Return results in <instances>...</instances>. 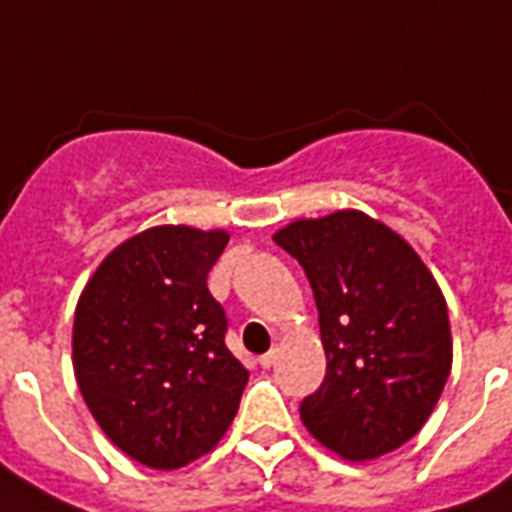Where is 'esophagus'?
Segmentation results:
<instances>
[{
  "instance_id": "1",
  "label": "esophagus",
  "mask_w": 512,
  "mask_h": 512,
  "mask_svg": "<svg viewBox=\"0 0 512 512\" xmlns=\"http://www.w3.org/2000/svg\"><path fill=\"white\" fill-rule=\"evenodd\" d=\"M275 360H278V352H275V349H270V352L259 357L261 368H270V365H275Z\"/></svg>"
}]
</instances>
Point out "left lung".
I'll list each match as a JSON object with an SVG mask.
<instances>
[{
	"label": "left lung",
	"instance_id": "8db88e82",
	"mask_svg": "<svg viewBox=\"0 0 512 512\" xmlns=\"http://www.w3.org/2000/svg\"><path fill=\"white\" fill-rule=\"evenodd\" d=\"M272 240L311 281L327 354L322 387L300 406L308 434L343 461L406 445L453 368L447 300L412 245L360 210L297 218Z\"/></svg>",
	"mask_w": 512,
	"mask_h": 512
}]
</instances>
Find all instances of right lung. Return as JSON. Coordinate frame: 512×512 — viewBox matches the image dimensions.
<instances>
[{
    "label": "right lung",
    "instance_id": "1",
    "mask_svg": "<svg viewBox=\"0 0 512 512\" xmlns=\"http://www.w3.org/2000/svg\"><path fill=\"white\" fill-rule=\"evenodd\" d=\"M226 229L152 226L89 275L73 319V371L103 434L160 472L212 453L248 371L226 349V313L207 289Z\"/></svg>",
    "mask_w": 512,
    "mask_h": 512
}]
</instances>
